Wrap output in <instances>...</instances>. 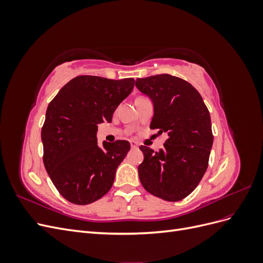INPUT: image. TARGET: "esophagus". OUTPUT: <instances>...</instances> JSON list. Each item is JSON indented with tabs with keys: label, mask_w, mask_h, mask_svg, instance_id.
I'll return each instance as SVG.
<instances>
[{
	"label": "esophagus",
	"mask_w": 263,
	"mask_h": 263,
	"mask_svg": "<svg viewBox=\"0 0 263 263\" xmlns=\"http://www.w3.org/2000/svg\"><path fill=\"white\" fill-rule=\"evenodd\" d=\"M130 147H132V148H138V144H137L136 141L130 140Z\"/></svg>",
	"instance_id": "esophagus-1"
}]
</instances>
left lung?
<instances>
[{
    "mask_svg": "<svg viewBox=\"0 0 263 263\" xmlns=\"http://www.w3.org/2000/svg\"><path fill=\"white\" fill-rule=\"evenodd\" d=\"M136 86L154 103L150 128L169 136L157 153L139 147L144 154L138 166L140 182L157 197L181 201L193 192L208 169L214 139L210 112L195 87L178 77L137 79Z\"/></svg>",
    "mask_w": 263,
    "mask_h": 263,
    "instance_id": "obj_1",
    "label": "left lung"
}]
</instances>
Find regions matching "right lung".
Segmentation results:
<instances>
[{"label":"right lung","instance_id":"right-lung-1","mask_svg":"<svg viewBox=\"0 0 263 263\" xmlns=\"http://www.w3.org/2000/svg\"><path fill=\"white\" fill-rule=\"evenodd\" d=\"M133 78L122 80L80 76L69 81L47 107L42 128L44 164L53 185L67 201L86 205L113 185L117 166L130 145L103 141L98 125L112 122L117 106L134 89Z\"/></svg>","mask_w":263,"mask_h":263}]
</instances>
